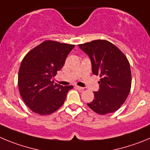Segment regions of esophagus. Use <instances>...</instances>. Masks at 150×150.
I'll return each instance as SVG.
<instances>
[{
	"mask_svg": "<svg viewBox=\"0 0 150 150\" xmlns=\"http://www.w3.org/2000/svg\"><path fill=\"white\" fill-rule=\"evenodd\" d=\"M75 88H77L78 90H83V89H84V88L81 87V86H75Z\"/></svg>",
	"mask_w": 150,
	"mask_h": 150,
	"instance_id": "1",
	"label": "esophagus"
}]
</instances>
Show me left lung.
I'll use <instances>...</instances> for the list:
<instances>
[{"label": "left lung", "instance_id": "left-lung-1", "mask_svg": "<svg viewBox=\"0 0 150 150\" xmlns=\"http://www.w3.org/2000/svg\"><path fill=\"white\" fill-rule=\"evenodd\" d=\"M92 62V73L100 77V89L94 92V99L88 107L100 115L117 111L131 89L129 62L125 54L111 42L95 40L78 44Z\"/></svg>", "mask_w": 150, "mask_h": 150}]
</instances>
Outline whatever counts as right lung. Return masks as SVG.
I'll return each mask as SVG.
<instances>
[{
	"mask_svg": "<svg viewBox=\"0 0 150 150\" xmlns=\"http://www.w3.org/2000/svg\"><path fill=\"white\" fill-rule=\"evenodd\" d=\"M73 44L45 40L24 56L18 72V84L22 99L31 110L50 115L64 104L73 86L54 83L52 78L64 67Z\"/></svg>",
	"mask_w": 150,
	"mask_h": 150,
	"instance_id": "1",
	"label": "right lung"
}]
</instances>
